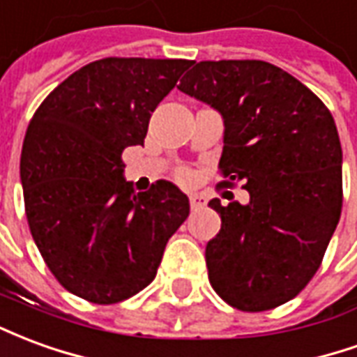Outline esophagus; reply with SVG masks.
Listing matches in <instances>:
<instances>
[{"instance_id":"34e87169","label":"esophagus","mask_w":357,"mask_h":357,"mask_svg":"<svg viewBox=\"0 0 357 357\" xmlns=\"http://www.w3.org/2000/svg\"><path fill=\"white\" fill-rule=\"evenodd\" d=\"M189 204H191V210H199L206 204V201L201 195H189Z\"/></svg>"}]
</instances>
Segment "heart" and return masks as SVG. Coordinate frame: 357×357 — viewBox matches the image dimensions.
Masks as SVG:
<instances>
[{
    "instance_id": "obj_1",
    "label": "heart",
    "mask_w": 357,
    "mask_h": 357,
    "mask_svg": "<svg viewBox=\"0 0 357 357\" xmlns=\"http://www.w3.org/2000/svg\"><path fill=\"white\" fill-rule=\"evenodd\" d=\"M178 179L179 181H191V172L181 168V170H178Z\"/></svg>"
}]
</instances>
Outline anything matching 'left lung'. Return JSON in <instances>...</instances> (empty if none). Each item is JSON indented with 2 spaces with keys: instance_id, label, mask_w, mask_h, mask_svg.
Returning <instances> with one entry per match:
<instances>
[{
  "instance_id": "left-lung-1",
  "label": "left lung",
  "mask_w": 357,
  "mask_h": 357,
  "mask_svg": "<svg viewBox=\"0 0 357 357\" xmlns=\"http://www.w3.org/2000/svg\"><path fill=\"white\" fill-rule=\"evenodd\" d=\"M224 116V187L243 206L208 202L222 229L206 245L212 289L243 312L292 300L323 262L342 210V149L329 109L266 61H201L178 86Z\"/></svg>"
}]
</instances>
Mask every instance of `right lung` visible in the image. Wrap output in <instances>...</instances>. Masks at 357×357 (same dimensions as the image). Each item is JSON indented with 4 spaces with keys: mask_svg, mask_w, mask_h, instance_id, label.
Segmentation results:
<instances>
[{
    "mask_svg": "<svg viewBox=\"0 0 357 357\" xmlns=\"http://www.w3.org/2000/svg\"><path fill=\"white\" fill-rule=\"evenodd\" d=\"M191 66L185 59L107 57L61 82L28 124L20 181L30 233L66 291L116 304L156 275L189 201L158 179L135 193L122 178L126 147Z\"/></svg>",
    "mask_w": 357,
    "mask_h": 357,
    "instance_id": "obj_1",
    "label": "right lung"
}]
</instances>
